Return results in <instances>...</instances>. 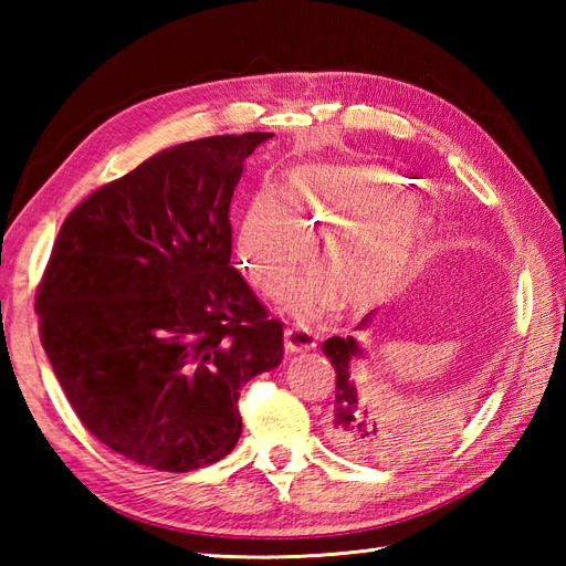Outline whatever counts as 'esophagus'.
Here are the masks:
<instances>
[{"label":"esophagus","instance_id":"esophagus-1","mask_svg":"<svg viewBox=\"0 0 566 566\" xmlns=\"http://www.w3.org/2000/svg\"><path fill=\"white\" fill-rule=\"evenodd\" d=\"M284 345L290 353H308L316 347V335L306 328L286 326L284 328Z\"/></svg>","mask_w":566,"mask_h":566}]
</instances>
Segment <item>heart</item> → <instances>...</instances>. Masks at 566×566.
Masks as SVG:
<instances>
[{"label": "heart", "mask_w": 566, "mask_h": 566, "mask_svg": "<svg viewBox=\"0 0 566 566\" xmlns=\"http://www.w3.org/2000/svg\"><path fill=\"white\" fill-rule=\"evenodd\" d=\"M401 195L389 175L367 167H298L286 179L282 201L262 191L245 211L238 233L243 272L260 292L274 296L308 255L306 238L328 227L318 245L326 270L296 276L284 294L286 308L311 321L338 306L340 296L355 311L389 302L432 258L430 228Z\"/></svg>", "instance_id": "heart-1"}]
</instances>
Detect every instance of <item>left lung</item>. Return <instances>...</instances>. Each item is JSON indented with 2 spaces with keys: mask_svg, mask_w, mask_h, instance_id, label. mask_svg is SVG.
<instances>
[{
  "mask_svg": "<svg viewBox=\"0 0 566 566\" xmlns=\"http://www.w3.org/2000/svg\"><path fill=\"white\" fill-rule=\"evenodd\" d=\"M371 323V314L357 323L355 331H365ZM323 355L331 359L335 369V403L328 423V438L333 448L357 460H381L413 448L420 432L444 430L454 423V403H436L420 408L418 413L391 416L384 413L379 406L367 403V377L363 375V359H367V350L353 335H333L323 343Z\"/></svg>",
  "mask_w": 566,
  "mask_h": 566,
  "instance_id": "1",
  "label": "left lung"
}]
</instances>
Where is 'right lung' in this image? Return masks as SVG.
<instances>
[{"label": "right lung", "mask_w": 566, "mask_h": 566, "mask_svg": "<svg viewBox=\"0 0 566 566\" xmlns=\"http://www.w3.org/2000/svg\"><path fill=\"white\" fill-rule=\"evenodd\" d=\"M272 134L153 155L72 211L35 296L41 343L82 426L126 460L191 472L243 430L240 387L280 367L282 323L231 268V199Z\"/></svg>", "instance_id": "right-lung-1"}]
</instances>
